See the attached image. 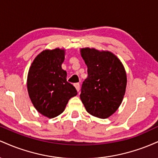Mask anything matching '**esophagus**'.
Masks as SVG:
<instances>
[{"mask_svg":"<svg viewBox=\"0 0 158 158\" xmlns=\"http://www.w3.org/2000/svg\"><path fill=\"white\" fill-rule=\"evenodd\" d=\"M74 86H75V88H77V91L79 92V90H80V85H79V83H76V84H74Z\"/></svg>","mask_w":158,"mask_h":158,"instance_id":"esophagus-1","label":"esophagus"}]
</instances>
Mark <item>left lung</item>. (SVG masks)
<instances>
[{
    "label": "left lung",
    "mask_w": 158,
    "mask_h": 158,
    "mask_svg": "<svg viewBox=\"0 0 158 158\" xmlns=\"http://www.w3.org/2000/svg\"><path fill=\"white\" fill-rule=\"evenodd\" d=\"M88 67V77L83 81L80 98L90 114L101 119L109 117L122 102L127 78L120 60L109 51L94 48L81 49Z\"/></svg>",
    "instance_id": "obj_1"
}]
</instances>
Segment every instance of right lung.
Here are the masks:
<instances>
[{
  "label": "right lung",
  "instance_id": "add662e5",
  "mask_svg": "<svg viewBox=\"0 0 158 158\" xmlns=\"http://www.w3.org/2000/svg\"><path fill=\"white\" fill-rule=\"evenodd\" d=\"M64 60V50H45L36 56L29 70V96L35 109L48 118L62 113L69 99L77 94L61 68Z\"/></svg>",
  "mask_w": 158,
  "mask_h": 158
}]
</instances>
